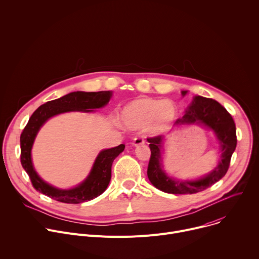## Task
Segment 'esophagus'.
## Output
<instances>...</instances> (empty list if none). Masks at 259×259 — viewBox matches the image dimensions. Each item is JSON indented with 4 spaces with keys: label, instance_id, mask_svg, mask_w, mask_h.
<instances>
[{
    "label": "esophagus",
    "instance_id": "34e87169",
    "mask_svg": "<svg viewBox=\"0 0 259 259\" xmlns=\"http://www.w3.org/2000/svg\"><path fill=\"white\" fill-rule=\"evenodd\" d=\"M144 143V139L142 137H135L133 139V142H132V145L133 146H138V145H141Z\"/></svg>",
    "mask_w": 259,
    "mask_h": 259
}]
</instances>
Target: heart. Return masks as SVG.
<instances>
[{
    "instance_id": "1",
    "label": "heart",
    "mask_w": 259,
    "mask_h": 259,
    "mask_svg": "<svg viewBox=\"0 0 259 259\" xmlns=\"http://www.w3.org/2000/svg\"><path fill=\"white\" fill-rule=\"evenodd\" d=\"M177 108L170 100L137 98L121 110L120 119L130 129L146 127L152 134H160L176 119Z\"/></svg>"
}]
</instances>
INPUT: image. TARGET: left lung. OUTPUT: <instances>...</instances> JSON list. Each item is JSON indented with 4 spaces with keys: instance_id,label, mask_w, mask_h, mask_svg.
I'll use <instances>...</instances> for the list:
<instances>
[{
    "instance_id": "1",
    "label": "left lung",
    "mask_w": 259,
    "mask_h": 259,
    "mask_svg": "<svg viewBox=\"0 0 259 259\" xmlns=\"http://www.w3.org/2000/svg\"><path fill=\"white\" fill-rule=\"evenodd\" d=\"M181 94L186 96L188 91H181ZM175 124L178 126L196 124L204 126L214 133L220 150L216 167L208 174L197 179H177L169 176L163 169L162 164L166 139L163 136H157L147 139L152 153L147 167V177L155 188L164 193L186 195L202 192L220 180L228 172L232 155L237 146L235 122L228 110L216 100L195 96L183 117L178 119Z\"/></svg>"
}]
</instances>
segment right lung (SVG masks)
Here are the masks:
<instances>
[{"mask_svg": "<svg viewBox=\"0 0 259 259\" xmlns=\"http://www.w3.org/2000/svg\"><path fill=\"white\" fill-rule=\"evenodd\" d=\"M112 96V91L70 92L58 99L42 104L34 110L20 135V161L36 191L58 202L79 204L95 199L106 190L112 178L113 162L124 151V144L102 150L97 155L88 176L77 187L71 189H58L43 180L33 167L31 149L36 134L52 117L69 112H95L96 108L105 106Z\"/></svg>", "mask_w": 259, "mask_h": 259, "instance_id": "1", "label": "right lung"}]
</instances>
